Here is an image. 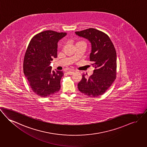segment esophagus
Segmentation results:
<instances>
[{"label":"esophagus","instance_id":"obj_1","mask_svg":"<svg viewBox=\"0 0 147 147\" xmlns=\"http://www.w3.org/2000/svg\"><path fill=\"white\" fill-rule=\"evenodd\" d=\"M74 73V71H71V70H69L68 71H67V74H68V75H71V74H73Z\"/></svg>","mask_w":147,"mask_h":147}]
</instances>
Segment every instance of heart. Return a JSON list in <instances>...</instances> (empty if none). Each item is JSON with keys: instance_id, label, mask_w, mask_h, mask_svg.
I'll return each instance as SVG.
<instances>
[{"instance_id": "obj_1", "label": "heart", "mask_w": 147, "mask_h": 147, "mask_svg": "<svg viewBox=\"0 0 147 147\" xmlns=\"http://www.w3.org/2000/svg\"><path fill=\"white\" fill-rule=\"evenodd\" d=\"M79 43H84L85 44V43L83 42V41H79V42H78L76 44H79Z\"/></svg>"}]
</instances>
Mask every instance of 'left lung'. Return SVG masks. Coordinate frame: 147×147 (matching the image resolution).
<instances>
[{
	"label": "left lung",
	"mask_w": 147,
	"mask_h": 147,
	"mask_svg": "<svg viewBox=\"0 0 147 147\" xmlns=\"http://www.w3.org/2000/svg\"><path fill=\"white\" fill-rule=\"evenodd\" d=\"M76 34L91 43L89 58L95 68L93 74L88 78L83 74L78 84V89L91 97L102 95L116 78L117 53L114 46L108 35L94 28L76 32Z\"/></svg>",
	"instance_id": "8db88e82"
}]
</instances>
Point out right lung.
I'll return each instance as SVG.
<instances>
[{"instance_id":"obj_1","label":"right lung","mask_w":147,"mask_h":147,"mask_svg":"<svg viewBox=\"0 0 147 147\" xmlns=\"http://www.w3.org/2000/svg\"><path fill=\"white\" fill-rule=\"evenodd\" d=\"M67 35L45 30L34 35L26 49L23 71L32 90L36 95L47 98L59 92L62 71H54L50 66L57 57L58 42Z\"/></svg>"}]
</instances>
